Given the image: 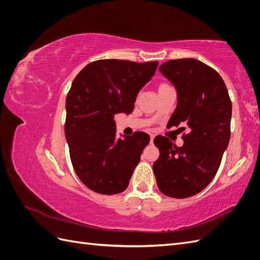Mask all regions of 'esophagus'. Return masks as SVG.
<instances>
[{"label":"esophagus","instance_id":"34e87169","mask_svg":"<svg viewBox=\"0 0 260 260\" xmlns=\"http://www.w3.org/2000/svg\"><path fill=\"white\" fill-rule=\"evenodd\" d=\"M154 138H155V136L153 135V133H152V135H151V142H153V140H154Z\"/></svg>","mask_w":260,"mask_h":260}]
</instances>
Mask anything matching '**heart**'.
Returning <instances> with one entry per match:
<instances>
[{
  "label": "heart",
  "instance_id": "heart-1",
  "mask_svg": "<svg viewBox=\"0 0 260 260\" xmlns=\"http://www.w3.org/2000/svg\"><path fill=\"white\" fill-rule=\"evenodd\" d=\"M162 85H164V84H162Z\"/></svg>",
  "mask_w": 260,
  "mask_h": 260
}]
</instances>
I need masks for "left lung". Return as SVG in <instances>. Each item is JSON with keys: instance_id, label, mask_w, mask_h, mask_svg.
Segmentation results:
<instances>
[{"instance_id": "obj_1", "label": "left lung", "mask_w": 260, "mask_h": 260, "mask_svg": "<svg viewBox=\"0 0 260 260\" xmlns=\"http://www.w3.org/2000/svg\"><path fill=\"white\" fill-rule=\"evenodd\" d=\"M159 72L176 86L178 104L168 125H183L184 144L162 136L154 139L159 158L154 165L157 186L175 199L190 198L214 179L230 141L232 103L214 68L194 58L165 61Z\"/></svg>"}]
</instances>
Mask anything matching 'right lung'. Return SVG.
<instances>
[{
	"label": "right lung",
	"instance_id": "right-lung-1",
	"mask_svg": "<svg viewBox=\"0 0 260 260\" xmlns=\"http://www.w3.org/2000/svg\"><path fill=\"white\" fill-rule=\"evenodd\" d=\"M157 66L158 61L100 59L74 79L66 98L65 136L73 167L90 190L113 195L128 187L149 136L138 131L117 140L114 118L132 113Z\"/></svg>",
	"mask_w": 260,
	"mask_h": 260
}]
</instances>
